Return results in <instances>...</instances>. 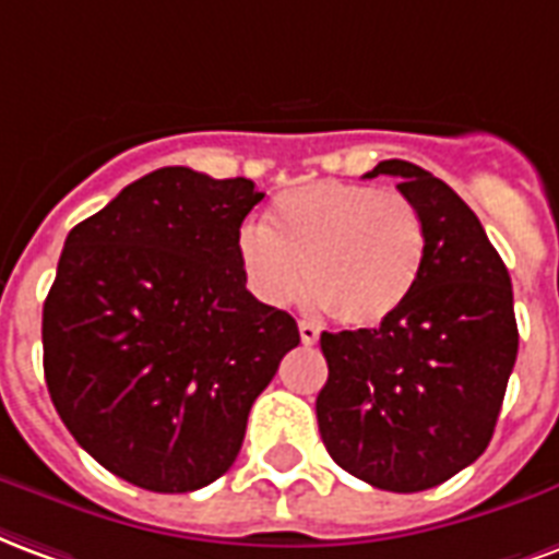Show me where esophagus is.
Returning <instances> with one entry per match:
<instances>
[{"mask_svg": "<svg viewBox=\"0 0 559 559\" xmlns=\"http://www.w3.org/2000/svg\"><path fill=\"white\" fill-rule=\"evenodd\" d=\"M297 330H300V342H304V345H316V342H319V328H316L312 321H300Z\"/></svg>", "mask_w": 559, "mask_h": 559, "instance_id": "1", "label": "esophagus"}]
</instances>
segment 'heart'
Returning <instances> with one entry per match:
<instances>
[{"label":"heart","mask_w":559,"mask_h":559,"mask_svg":"<svg viewBox=\"0 0 559 559\" xmlns=\"http://www.w3.org/2000/svg\"><path fill=\"white\" fill-rule=\"evenodd\" d=\"M238 262L264 304L307 288L328 319L372 328L402 309L426 262V229L408 195L372 185L316 181L274 202L271 226L243 223Z\"/></svg>","instance_id":"b5f03b06"}]
</instances>
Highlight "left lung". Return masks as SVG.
Masks as SVG:
<instances>
[{
    "instance_id": "1",
    "label": "left lung",
    "mask_w": 559,
    "mask_h": 559,
    "mask_svg": "<svg viewBox=\"0 0 559 559\" xmlns=\"http://www.w3.org/2000/svg\"><path fill=\"white\" fill-rule=\"evenodd\" d=\"M417 205L426 262L381 328L321 333V441L342 471L384 491H426L474 464L495 435L519 354L512 283L483 223L441 178L384 160Z\"/></svg>"
}]
</instances>
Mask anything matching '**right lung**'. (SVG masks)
Listing matches in <instances>:
<instances>
[{
    "label": "right lung",
    "instance_id": "add662e5",
    "mask_svg": "<svg viewBox=\"0 0 559 559\" xmlns=\"http://www.w3.org/2000/svg\"><path fill=\"white\" fill-rule=\"evenodd\" d=\"M264 193L163 166L73 226L44 300V378L76 443L181 495L238 459L252 402L300 342L247 292L238 229Z\"/></svg>",
    "mask_w": 559,
    "mask_h": 559
}]
</instances>
